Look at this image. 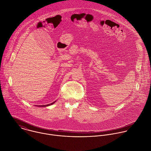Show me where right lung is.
I'll return each mask as SVG.
<instances>
[{"instance_id":"1","label":"right lung","mask_w":151,"mask_h":151,"mask_svg":"<svg viewBox=\"0 0 151 151\" xmlns=\"http://www.w3.org/2000/svg\"><path fill=\"white\" fill-rule=\"evenodd\" d=\"M55 102H56V101H55V102H53V103H51V104H50L46 105H37V106H39V107H45V106H50V105H51L53 104Z\"/></svg>"}]
</instances>
